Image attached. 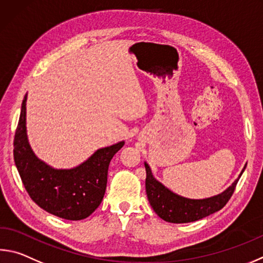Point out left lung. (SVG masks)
I'll return each instance as SVG.
<instances>
[{
	"mask_svg": "<svg viewBox=\"0 0 263 263\" xmlns=\"http://www.w3.org/2000/svg\"><path fill=\"white\" fill-rule=\"evenodd\" d=\"M146 168V193L152 208L159 216L169 223H190L198 221L216 213L226 206L230 200L240 176L246 165L231 186L222 193L206 199H189L174 193L160 183L152 174V170L145 162Z\"/></svg>",
	"mask_w": 263,
	"mask_h": 263,
	"instance_id": "left-lung-1",
	"label": "left lung"
}]
</instances>
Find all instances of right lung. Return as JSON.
Returning <instances> with one entry per match:
<instances>
[{
	"label": "right lung",
	"mask_w": 263,
	"mask_h": 263,
	"mask_svg": "<svg viewBox=\"0 0 263 263\" xmlns=\"http://www.w3.org/2000/svg\"><path fill=\"white\" fill-rule=\"evenodd\" d=\"M26 100L27 94L13 140V159L28 195L40 208L57 217L70 221L88 217L102 201L109 163L124 141L100 148L74 168H52L34 154L28 142Z\"/></svg>",
	"instance_id": "obj_1"
}]
</instances>
